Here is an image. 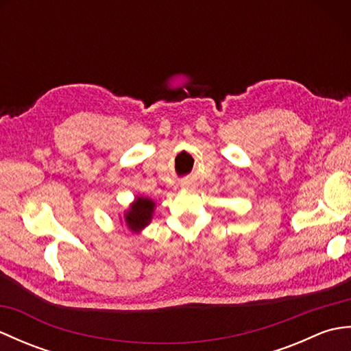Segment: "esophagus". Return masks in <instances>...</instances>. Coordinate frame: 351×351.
Returning <instances> with one entry per match:
<instances>
[{
	"mask_svg": "<svg viewBox=\"0 0 351 351\" xmlns=\"http://www.w3.org/2000/svg\"><path fill=\"white\" fill-rule=\"evenodd\" d=\"M181 187H182L184 190H193V187H195V185H193L191 181H182V182H181Z\"/></svg>",
	"mask_w": 351,
	"mask_h": 351,
	"instance_id": "obj_1",
	"label": "esophagus"
}]
</instances>
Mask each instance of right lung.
<instances>
[{
    "label": "right lung",
    "instance_id": "1",
    "mask_svg": "<svg viewBox=\"0 0 351 351\" xmlns=\"http://www.w3.org/2000/svg\"><path fill=\"white\" fill-rule=\"evenodd\" d=\"M155 202L149 197H136L128 210L125 211L123 219L126 226L130 228L132 234H138L141 229H145L152 220Z\"/></svg>",
    "mask_w": 351,
    "mask_h": 351
}]
</instances>
